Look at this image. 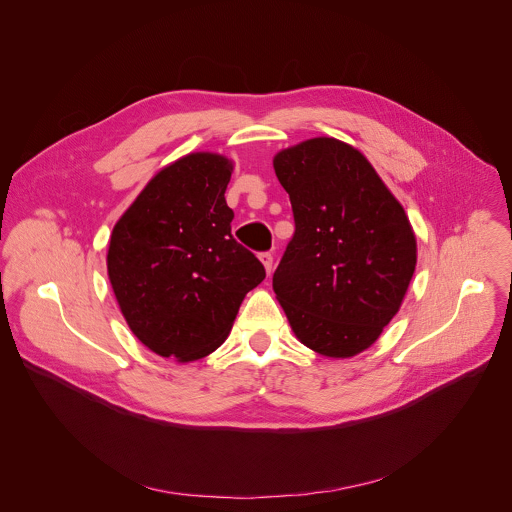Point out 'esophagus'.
<instances>
[{
  "label": "esophagus",
  "instance_id": "34e87169",
  "mask_svg": "<svg viewBox=\"0 0 512 512\" xmlns=\"http://www.w3.org/2000/svg\"><path fill=\"white\" fill-rule=\"evenodd\" d=\"M259 259H261V263L265 265L267 273H271V271H273V255H271V251H265V253H261V255H259Z\"/></svg>",
  "mask_w": 512,
  "mask_h": 512
}]
</instances>
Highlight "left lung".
Instances as JSON below:
<instances>
[{
    "label": "left lung",
    "mask_w": 512,
    "mask_h": 512,
    "mask_svg": "<svg viewBox=\"0 0 512 512\" xmlns=\"http://www.w3.org/2000/svg\"><path fill=\"white\" fill-rule=\"evenodd\" d=\"M296 231L273 291L302 344L334 358L369 348L415 271L409 218L358 150L314 137L273 160Z\"/></svg>",
    "instance_id": "left-lung-1"
}]
</instances>
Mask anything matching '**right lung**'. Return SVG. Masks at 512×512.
Returning <instances> with one entry per match:
<instances>
[{"mask_svg": "<svg viewBox=\"0 0 512 512\" xmlns=\"http://www.w3.org/2000/svg\"><path fill=\"white\" fill-rule=\"evenodd\" d=\"M233 166L190 154L158 172L119 218L107 269L131 332L160 356L202 358L225 342L263 263L231 235Z\"/></svg>", "mask_w": 512, "mask_h": 512, "instance_id": "add662e5", "label": "right lung"}]
</instances>
